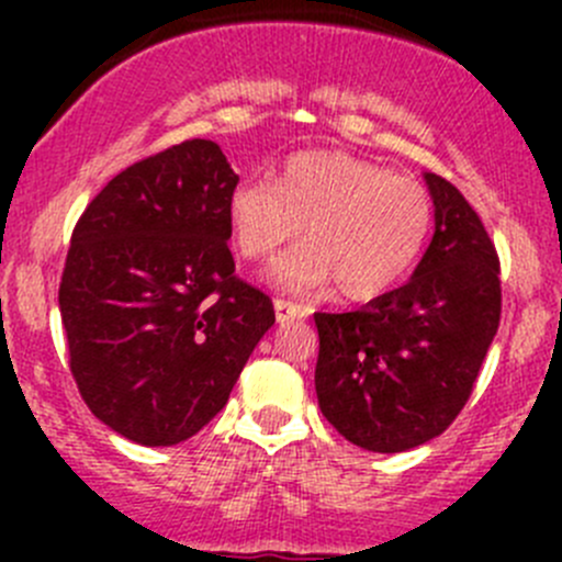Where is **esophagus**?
Masks as SVG:
<instances>
[{
	"instance_id": "obj_1",
	"label": "esophagus",
	"mask_w": 562,
	"mask_h": 562,
	"mask_svg": "<svg viewBox=\"0 0 562 562\" xmlns=\"http://www.w3.org/2000/svg\"><path fill=\"white\" fill-rule=\"evenodd\" d=\"M274 315H277V323L302 321V317L307 315V310H304L302 304L285 302V299H274Z\"/></svg>"
}]
</instances>
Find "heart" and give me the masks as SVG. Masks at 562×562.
I'll return each mask as SVG.
<instances>
[{
	"instance_id": "b5f03b06",
	"label": "heart",
	"mask_w": 562,
	"mask_h": 562,
	"mask_svg": "<svg viewBox=\"0 0 562 562\" xmlns=\"http://www.w3.org/2000/svg\"><path fill=\"white\" fill-rule=\"evenodd\" d=\"M228 212L236 247L249 260L274 255L307 225L310 241L277 258L269 277L296 293L337 282L356 302L405 280L432 231L424 184L348 151H302L277 184L241 179Z\"/></svg>"
}]
</instances>
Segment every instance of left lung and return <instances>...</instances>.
<instances>
[{
    "label": "left lung",
    "instance_id": "1",
    "mask_svg": "<svg viewBox=\"0 0 562 562\" xmlns=\"http://www.w3.org/2000/svg\"><path fill=\"white\" fill-rule=\"evenodd\" d=\"M435 234L411 280L353 313H315L317 405L334 429L400 454L449 429L501 323L495 245L462 192L424 173Z\"/></svg>",
    "mask_w": 562,
    "mask_h": 562
}]
</instances>
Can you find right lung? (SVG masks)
<instances>
[{"label":"right lung","mask_w":562,"mask_h":562,"mask_svg":"<svg viewBox=\"0 0 562 562\" xmlns=\"http://www.w3.org/2000/svg\"><path fill=\"white\" fill-rule=\"evenodd\" d=\"M236 184L223 149L192 138L113 176L72 231L59 285L70 370L133 443L201 432L274 326L271 299L234 274Z\"/></svg>","instance_id":"add662e5"}]
</instances>
